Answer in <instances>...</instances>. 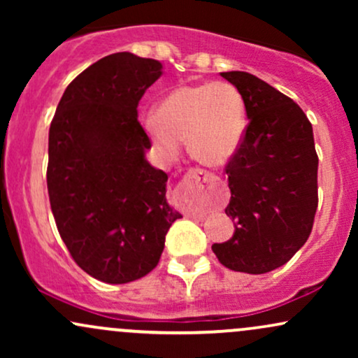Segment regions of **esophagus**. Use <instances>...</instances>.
I'll list each match as a JSON object with an SVG mask.
<instances>
[{
  "instance_id": "1",
  "label": "esophagus",
  "mask_w": 358,
  "mask_h": 358,
  "mask_svg": "<svg viewBox=\"0 0 358 358\" xmlns=\"http://www.w3.org/2000/svg\"><path fill=\"white\" fill-rule=\"evenodd\" d=\"M210 180H212V175L205 173V171H202V170H190L187 175H185L183 183H207V182H210ZM192 215L199 217L200 219V217H203V213L193 212Z\"/></svg>"
}]
</instances>
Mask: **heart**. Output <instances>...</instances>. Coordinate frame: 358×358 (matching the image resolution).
Here are the masks:
<instances>
[{
  "label": "heart",
  "instance_id": "b5f03b06",
  "mask_svg": "<svg viewBox=\"0 0 358 358\" xmlns=\"http://www.w3.org/2000/svg\"><path fill=\"white\" fill-rule=\"evenodd\" d=\"M248 127L241 90L229 82L180 85L145 119V131L168 158L180 153L187 139L193 159L205 166H222L239 150Z\"/></svg>",
  "mask_w": 358,
  "mask_h": 358
}]
</instances>
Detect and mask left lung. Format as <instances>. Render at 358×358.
Listing matches in <instances>:
<instances>
[{"label": "left lung", "instance_id": "obj_1", "mask_svg": "<svg viewBox=\"0 0 358 358\" xmlns=\"http://www.w3.org/2000/svg\"><path fill=\"white\" fill-rule=\"evenodd\" d=\"M241 90L249 124L225 166L234 236L213 244L225 268L264 274L305 245L318 207L313 127L293 99L248 72H222Z\"/></svg>", "mask_w": 358, "mask_h": 358}]
</instances>
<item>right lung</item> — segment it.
<instances>
[{
  "mask_svg": "<svg viewBox=\"0 0 358 358\" xmlns=\"http://www.w3.org/2000/svg\"><path fill=\"white\" fill-rule=\"evenodd\" d=\"M162 62L129 52L104 57L65 89L48 133L53 219L73 261L109 285L153 271L182 213L166 202L168 175L150 165L138 102Z\"/></svg>",
  "mask_w": 358,
  "mask_h": 358,
  "instance_id": "add662e5",
  "label": "right lung"
}]
</instances>
